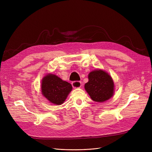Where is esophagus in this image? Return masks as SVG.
Returning <instances> with one entry per match:
<instances>
[{"label":"esophagus","mask_w":152,"mask_h":152,"mask_svg":"<svg viewBox=\"0 0 152 152\" xmlns=\"http://www.w3.org/2000/svg\"><path fill=\"white\" fill-rule=\"evenodd\" d=\"M72 86L73 88L75 89H77V88H80L81 87L82 84H81V82L79 81H75V82H72Z\"/></svg>","instance_id":"esophagus-1"}]
</instances>
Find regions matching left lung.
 Instances as JSON below:
<instances>
[{
	"mask_svg": "<svg viewBox=\"0 0 152 152\" xmlns=\"http://www.w3.org/2000/svg\"><path fill=\"white\" fill-rule=\"evenodd\" d=\"M89 81L84 88L91 98L96 102L103 103L114 94L115 84L112 77L102 69L91 71L88 75Z\"/></svg>",
	"mask_w": 152,
	"mask_h": 152,
	"instance_id": "8db88e82",
	"label": "left lung"
}]
</instances>
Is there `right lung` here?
Instances as JSON below:
<instances>
[{"label":"right lung","mask_w":152,"mask_h":152,"mask_svg":"<svg viewBox=\"0 0 152 152\" xmlns=\"http://www.w3.org/2000/svg\"><path fill=\"white\" fill-rule=\"evenodd\" d=\"M72 90V85L58 76L48 73L41 82V93L50 103L56 105L63 104Z\"/></svg>","instance_id":"obj_1"}]
</instances>
